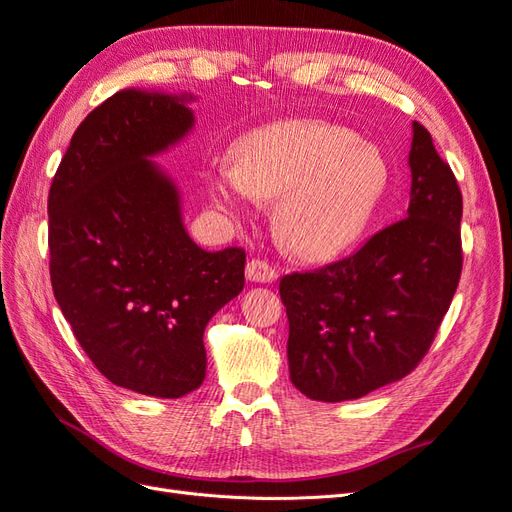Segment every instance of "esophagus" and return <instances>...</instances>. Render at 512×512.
Returning a JSON list of instances; mask_svg holds the SVG:
<instances>
[{"instance_id":"1","label":"esophagus","mask_w":512,"mask_h":512,"mask_svg":"<svg viewBox=\"0 0 512 512\" xmlns=\"http://www.w3.org/2000/svg\"><path fill=\"white\" fill-rule=\"evenodd\" d=\"M245 275H247V280L256 282V284H269V282L277 280L275 267H271L267 260H260V258H254V260L247 262Z\"/></svg>"}]
</instances>
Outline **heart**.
Wrapping results in <instances>:
<instances>
[{
    "mask_svg": "<svg viewBox=\"0 0 512 512\" xmlns=\"http://www.w3.org/2000/svg\"><path fill=\"white\" fill-rule=\"evenodd\" d=\"M389 179L382 151L327 121L290 119L254 130L237 145L235 166L211 170L207 192L220 209L280 198L275 224L305 260L339 254L363 235Z\"/></svg>",
    "mask_w": 512,
    "mask_h": 512,
    "instance_id": "1",
    "label": "heart"
}]
</instances>
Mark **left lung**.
Instances as JSON below:
<instances>
[{
    "mask_svg": "<svg viewBox=\"0 0 512 512\" xmlns=\"http://www.w3.org/2000/svg\"><path fill=\"white\" fill-rule=\"evenodd\" d=\"M408 166V218L344 260L282 277L290 380L309 399H359L408 376L453 301L463 260L461 192L418 121Z\"/></svg>",
    "mask_w": 512,
    "mask_h": 512,
    "instance_id": "1",
    "label": "left lung"
}]
</instances>
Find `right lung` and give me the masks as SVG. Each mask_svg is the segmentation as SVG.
<instances>
[{"instance_id":"right-lung-1","label":"right lung","mask_w":512,"mask_h":512,"mask_svg":"<svg viewBox=\"0 0 512 512\" xmlns=\"http://www.w3.org/2000/svg\"><path fill=\"white\" fill-rule=\"evenodd\" d=\"M190 94L121 89L76 128L49 192L55 299L113 384L177 399L207 374L203 333L245 284V252H207L151 158L194 128Z\"/></svg>"}]
</instances>
